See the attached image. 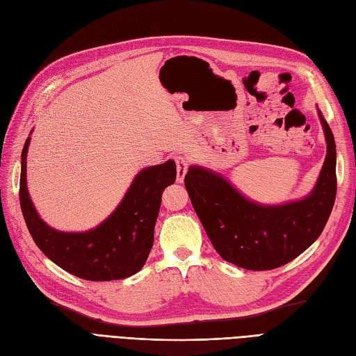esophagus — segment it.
Returning <instances> with one entry per match:
<instances>
[{"label":"esophagus","instance_id":"1","mask_svg":"<svg viewBox=\"0 0 356 356\" xmlns=\"http://www.w3.org/2000/svg\"><path fill=\"white\" fill-rule=\"evenodd\" d=\"M175 161H176V167H177V181L181 183L183 179H185L188 168H189V159L183 155H177L175 158Z\"/></svg>","mask_w":356,"mask_h":356}]
</instances>
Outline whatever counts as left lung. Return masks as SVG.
I'll return each mask as SVG.
<instances>
[{
  "mask_svg": "<svg viewBox=\"0 0 356 356\" xmlns=\"http://www.w3.org/2000/svg\"><path fill=\"white\" fill-rule=\"evenodd\" d=\"M327 156L314 192L277 207L244 198L219 175L189 167L185 186L213 247L226 261L248 270L284 266L311 247L324 231L337 192L336 143L319 111Z\"/></svg>",
  "mask_w": 356,
  "mask_h": 356,
  "instance_id": "left-lung-1",
  "label": "left lung"
}]
</instances>
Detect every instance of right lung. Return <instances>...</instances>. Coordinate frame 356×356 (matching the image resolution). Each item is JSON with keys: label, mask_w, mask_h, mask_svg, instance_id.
Segmentation results:
<instances>
[{"label": "right lung", "mask_w": 356, "mask_h": 356, "mask_svg": "<svg viewBox=\"0 0 356 356\" xmlns=\"http://www.w3.org/2000/svg\"><path fill=\"white\" fill-rule=\"evenodd\" d=\"M29 140L22 151L19 200L38 248L57 266L87 281L122 280L139 272L154 245L161 195L176 181L175 161L142 170L117 210L93 231L67 234L45 225L33 209L26 188Z\"/></svg>", "instance_id": "add662e5"}]
</instances>
